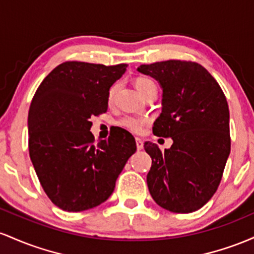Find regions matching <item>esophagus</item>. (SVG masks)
Instances as JSON below:
<instances>
[{
	"label": "esophagus",
	"mask_w": 254,
	"mask_h": 254,
	"mask_svg": "<svg viewBox=\"0 0 254 254\" xmlns=\"http://www.w3.org/2000/svg\"><path fill=\"white\" fill-rule=\"evenodd\" d=\"M135 142H136V149H138L139 151L142 150V147H144V142H142L141 139L136 138L135 139Z\"/></svg>",
	"instance_id": "1"
}]
</instances>
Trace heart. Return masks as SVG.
<instances>
[{"mask_svg": "<svg viewBox=\"0 0 254 254\" xmlns=\"http://www.w3.org/2000/svg\"><path fill=\"white\" fill-rule=\"evenodd\" d=\"M135 85V89L139 91V93L142 96L150 87L155 86L153 81H151L150 79L147 78H136L134 81ZM116 90H118V85H114L112 86V89L109 90V95H108V99L109 102H112L114 99V96H115ZM147 124V119L146 118H134V116H127V118H124L120 121V125L122 127L127 128L128 130L130 132H134V133H139L142 129V126Z\"/></svg>", "mask_w": 254, "mask_h": 254, "instance_id": "obj_1", "label": "heart"}]
</instances>
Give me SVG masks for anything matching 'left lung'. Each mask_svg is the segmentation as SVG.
Returning <instances> with one entry per match:
<instances>
[{"instance_id": "left-lung-1", "label": "left lung", "mask_w": 254, "mask_h": 254, "mask_svg": "<svg viewBox=\"0 0 254 254\" xmlns=\"http://www.w3.org/2000/svg\"><path fill=\"white\" fill-rule=\"evenodd\" d=\"M139 73L158 81L162 113L153 134L172 138L170 149L145 141L152 158L147 187L153 200L172 212L189 213L211 199L230 153L229 108L217 81L195 62L141 64Z\"/></svg>"}]
</instances>
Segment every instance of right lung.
Returning <instances> with one entry per match:
<instances>
[{
	"mask_svg": "<svg viewBox=\"0 0 254 254\" xmlns=\"http://www.w3.org/2000/svg\"><path fill=\"white\" fill-rule=\"evenodd\" d=\"M126 68L64 62L36 91L27 121L30 157L44 192L64 211L104 203L135 152L134 138L124 128L97 144L90 132V119L107 112L110 87Z\"/></svg>",
	"mask_w": 254,
	"mask_h": 254,
	"instance_id": "right-lung-1",
	"label": "right lung"
}]
</instances>
